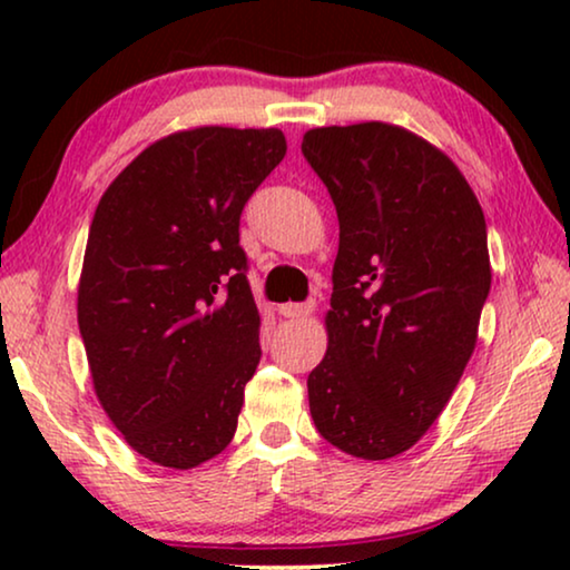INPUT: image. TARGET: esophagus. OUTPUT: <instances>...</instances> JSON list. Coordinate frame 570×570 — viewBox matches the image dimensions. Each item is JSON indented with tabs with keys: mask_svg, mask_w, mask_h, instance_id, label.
Masks as SVG:
<instances>
[{
	"mask_svg": "<svg viewBox=\"0 0 570 570\" xmlns=\"http://www.w3.org/2000/svg\"><path fill=\"white\" fill-rule=\"evenodd\" d=\"M316 311V303L308 301V303H285V306H279V314L285 318H308L311 314Z\"/></svg>",
	"mask_w": 570,
	"mask_h": 570,
	"instance_id": "obj_1",
	"label": "esophagus"
}]
</instances>
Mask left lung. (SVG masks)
<instances>
[{
	"mask_svg": "<svg viewBox=\"0 0 570 570\" xmlns=\"http://www.w3.org/2000/svg\"><path fill=\"white\" fill-rule=\"evenodd\" d=\"M301 150L340 220L311 417L332 446L381 462L423 439L478 345L485 215L454 160L396 124L308 129Z\"/></svg>",
	"mask_w": 570,
	"mask_h": 570,
	"instance_id": "8db88e82",
	"label": "left lung"
}]
</instances>
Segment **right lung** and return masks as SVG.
<instances>
[{"label":"right lung","mask_w":570,"mask_h":570,"mask_svg":"<svg viewBox=\"0 0 570 570\" xmlns=\"http://www.w3.org/2000/svg\"><path fill=\"white\" fill-rule=\"evenodd\" d=\"M285 150L279 129L174 131L114 178L92 215L77 287L92 389L155 464L191 470L236 433L262 357L238 223Z\"/></svg>","instance_id":"right-lung-1"}]
</instances>
